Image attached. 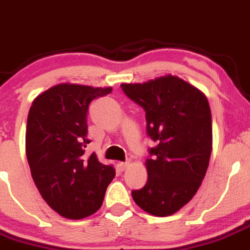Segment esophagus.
Returning a JSON list of instances; mask_svg holds the SVG:
<instances>
[{
    "label": "esophagus",
    "instance_id": "34e87169",
    "mask_svg": "<svg viewBox=\"0 0 250 250\" xmlns=\"http://www.w3.org/2000/svg\"><path fill=\"white\" fill-rule=\"evenodd\" d=\"M129 165H130V162L120 163V167H121V170H125V169H128V167H129Z\"/></svg>",
    "mask_w": 250,
    "mask_h": 250
}]
</instances>
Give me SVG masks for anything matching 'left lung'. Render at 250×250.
Listing matches in <instances>:
<instances>
[{
    "instance_id": "obj_1",
    "label": "left lung",
    "mask_w": 250,
    "mask_h": 250,
    "mask_svg": "<svg viewBox=\"0 0 250 250\" xmlns=\"http://www.w3.org/2000/svg\"><path fill=\"white\" fill-rule=\"evenodd\" d=\"M122 90L146 111L157 146L146 160L148 181L132 191L137 205L158 217L183 208L201 186L212 151V117L205 93L179 76L164 75Z\"/></svg>"
}]
</instances>
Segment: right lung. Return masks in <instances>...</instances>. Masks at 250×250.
I'll return each mask as SVG.
<instances>
[{
    "mask_svg": "<svg viewBox=\"0 0 250 250\" xmlns=\"http://www.w3.org/2000/svg\"><path fill=\"white\" fill-rule=\"evenodd\" d=\"M112 87L62 83L39 93L30 106L25 153L44 201L69 220L91 216L102 206L116 171L85 155L88 104Z\"/></svg>",
    "mask_w": 250,
    "mask_h": 250,
    "instance_id": "right-lung-1",
    "label": "right lung"
}]
</instances>
